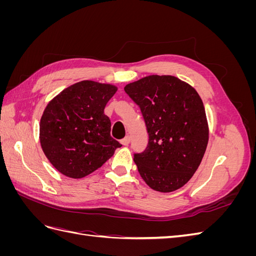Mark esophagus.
Listing matches in <instances>:
<instances>
[{
	"instance_id": "1",
	"label": "esophagus",
	"mask_w": 256,
	"mask_h": 256,
	"mask_svg": "<svg viewBox=\"0 0 256 256\" xmlns=\"http://www.w3.org/2000/svg\"><path fill=\"white\" fill-rule=\"evenodd\" d=\"M120 143L124 145V146H127L129 143H130V136H127L122 138V140H120Z\"/></svg>"
}]
</instances>
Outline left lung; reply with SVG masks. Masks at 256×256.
Returning <instances> with one entry per match:
<instances>
[{
    "label": "left lung",
    "instance_id": "1",
    "mask_svg": "<svg viewBox=\"0 0 256 256\" xmlns=\"http://www.w3.org/2000/svg\"><path fill=\"white\" fill-rule=\"evenodd\" d=\"M140 106L148 145L134 154L143 180L154 190L172 192L198 170L208 144L205 108L198 92L174 76L152 74L125 86Z\"/></svg>",
    "mask_w": 256,
    "mask_h": 256
}]
</instances>
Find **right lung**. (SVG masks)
<instances>
[{"label": "right lung", "mask_w": 256, "mask_h": 256, "mask_svg": "<svg viewBox=\"0 0 256 256\" xmlns=\"http://www.w3.org/2000/svg\"><path fill=\"white\" fill-rule=\"evenodd\" d=\"M118 88L84 80L62 90L46 106L40 140L50 164L70 178L96 171L122 145L111 136L106 102Z\"/></svg>", "instance_id": "right-lung-1"}]
</instances>
